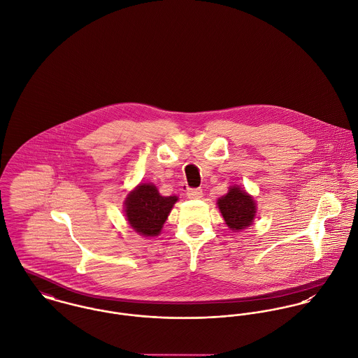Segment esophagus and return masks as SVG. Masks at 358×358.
I'll list each match as a JSON object with an SVG mask.
<instances>
[{
	"mask_svg": "<svg viewBox=\"0 0 358 358\" xmlns=\"http://www.w3.org/2000/svg\"><path fill=\"white\" fill-rule=\"evenodd\" d=\"M187 196L189 199H200L203 196V191L200 188H188Z\"/></svg>",
	"mask_w": 358,
	"mask_h": 358,
	"instance_id": "obj_1",
	"label": "esophagus"
}]
</instances>
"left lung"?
Returning <instances> with one entry per match:
<instances>
[{"mask_svg":"<svg viewBox=\"0 0 358 358\" xmlns=\"http://www.w3.org/2000/svg\"><path fill=\"white\" fill-rule=\"evenodd\" d=\"M218 208L231 231H241L254 221L257 206L255 200L240 187H229L225 196L218 199Z\"/></svg>","mask_w":358,"mask_h":358,"instance_id":"left-lung-1","label":"left lung"}]
</instances>
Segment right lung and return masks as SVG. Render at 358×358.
<instances>
[{
  "instance_id": "add662e5",
  "label": "right lung",
  "mask_w": 358,
  "mask_h": 358,
  "mask_svg": "<svg viewBox=\"0 0 358 358\" xmlns=\"http://www.w3.org/2000/svg\"><path fill=\"white\" fill-rule=\"evenodd\" d=\"M177 196H162L154 184L137 185L124 200V215L141 236H158Z\"/></svg>"
}]
</instances>
